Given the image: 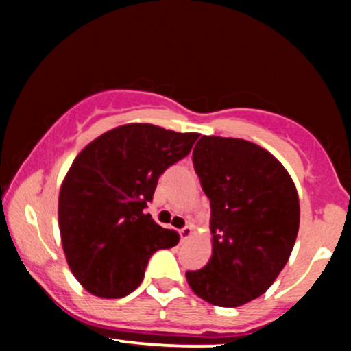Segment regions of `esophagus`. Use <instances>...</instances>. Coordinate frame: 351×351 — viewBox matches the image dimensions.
Segmentation results:
<instances>
[{
  "mask_svg": "<svg viewBox=\"0 0 351 351\" xmlns=\"http://www.w3.org/2000/svg\"><path fill=\"white\" fill-rule=\"evenodd\" d=\"M180 236H181V241H188L189 237L193 236V228L191 226H184L180 231Z\"/></svg>",
  "mask_w": 351,
  "mask_h": 351,
  "instance_id": "esophagus-1",
  "label": "esophagus"
}]
</instances>
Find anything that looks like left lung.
<instances>
[{
  "label": "left lung",
  "mask_w": 351,
  "mask_h": 351,
  "mask_svg": "<svg viewBox=\"0 0 351 351\" xmlns=\"http://www.w3.org/2000/svg\"><path fill=\"white\" fill-rule=\"evenodd\" d=\"M193 163L211 203L213 256L186 280L209 304L239 307L263 295L291 257L297 188L272 153L243 138L203 135Z\"/></svg>",
  "instance_id": "8db88e82"
}]
</instances>
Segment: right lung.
<instances>
[{
	"label": "right lung",
	"instance_id": "obj_1",
	"mask_svg": "<svg viewBox=\"0 0 351 351\" xmlns=\"http://www.w3.org/2000/svg\"><path fill=\"white\" fill-rule=\"evenodd\" d=\"M198 134L127 123L84 148L59 191V231L67 264L92 295L120 299L135 291L148 259L180 236L145 215L160 175L184 158Z\"/></svg>",
	"mask_w": 351,
	"mask_h": 351
}]
</instances>
